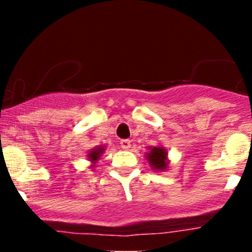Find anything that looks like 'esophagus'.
<instances>
[{
    "label": "esophagus",
    "mask_w": 252,
    "mask_h": 252,
    "mask_svg": "<svg viewBox=\"0 0 252 252\" xmlns=\"http://www.w3.org/2000/svg\"><path fill=\"white\" fill-rule=\"evenodd\" d=\"M130 140H128V139H124V140H121V147L124 150H128L129 147H130Z\"/></svg>",
    "instance_id": "esophagus-1"
}]
</instances>
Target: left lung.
<instances>
[{
	"label": "left lung",
	"mask_w": 252,
	"mask_h": 252,
	"mask_svg": "<svg viewBox=\"0 0 252 252\" xmlns=\"http://www.w3.org/2000/svg\"><path fill=\"white\" fill-rule=\"evenodd\" d=\"M149 152H146V159L152 169L157 172L167 171L169 166L168 152L162 146H150Z\"/></svg>",
	"instance_id": "obj_1"
}]
</instances>
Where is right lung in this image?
Listing matches in <instances>:
<instances>
[{"mask_svg": "<svg viewBox=\"0 0 252 252\" xmlns=\"http://www.w3.org/2000/svg\"><path fill=\"white\" fill-rule=\"evenodd\" d=\"M105 150H106V147L103 146V145H100V146L94 147L93 150H90V151L88 152V155H86V156H88L89 161L91 162V166L89 167V168L93 169L94 167H95V164L97 163L98 159L101 158V156H102V155H103Z\"/></svg>", "mask_w": 252, "mask_h": 252, "instance_id": "right-lung-1", "label": "right lung"}]
</instances>
